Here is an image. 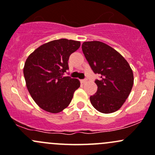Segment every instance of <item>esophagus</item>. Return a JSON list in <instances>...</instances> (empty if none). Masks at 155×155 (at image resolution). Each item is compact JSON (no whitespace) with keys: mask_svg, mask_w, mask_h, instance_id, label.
<instances>
[{"mask_svg":"<svg viewBox=\"0 0 155 155\" xmlns=\"http://www.w3.org/2000/svg\"><path fill=\"white\" fill-rule=\"evenodd\" d=\"M80 81H81V82H82V83H85V82H87V79H82V80H80Z\"/></svg>","mask_w":155,"mask_h":155,"instance_id":"1","label":"esophagus"}]
</instances>
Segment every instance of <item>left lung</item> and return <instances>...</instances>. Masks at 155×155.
Returning a JSON list of instances; mask_svg holds the SVG:
<instances>
[{"label": "left lung", "mask_w": 155, "mask_h": 155, "mask_svg": "<svg viewBox=\"0 0 155 155\" xmlns=\"http://www.w3.org/2000/svg\"><path fill=\"white\" fill-rule=\"evenodd\" d=\"M82 49L94 73L100 75L94 81L97 91L90 97L92 106L102 113L118 110L134 85L129 64L116 50L102 42H84Z\"/></svg>", "instance_id": "8db88e82"}]
</instances>
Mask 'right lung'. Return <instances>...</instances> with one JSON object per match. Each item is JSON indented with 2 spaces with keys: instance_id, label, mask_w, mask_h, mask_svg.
Segmentation results:
<instances>
[{
  "instance_id": "1",
  "label": "right lung",
  "mask_w": 155,
  "mask_h": 155,
  "mask_svg": "<svg viewBox=\"0 0 155 155\" xmlns=\"http://www.w3.org/2000/svg\"><path fill=\"white\" fill-rule=\"evenodd\" d=\"M79 46V41L52 40L34 50L26 60L23 70L26 86L36 104L46 112L64 110L80 86L77 79L63 76L69 70L70 55Z\"/></svg>"
}]
</instances>
